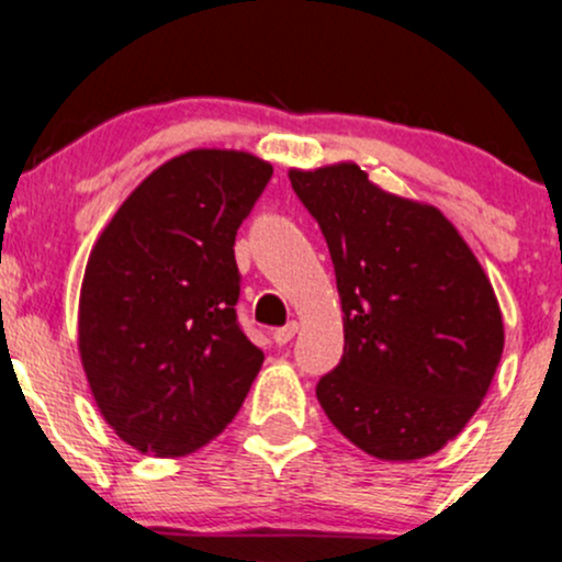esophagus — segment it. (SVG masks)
I'll return each instance as SVG.
<instances>
[{"label":"esophagus","instance_id":"1","mask_svg":"<svg viewBox=\"0 0 562 562\" xmlns=\"http://www.w3.org/2000/svg\"><path fill=\"white\" fill-rule=\"evenodd\" d=\"M299 333V322H288L285 327H280V330H274V344L277 346H285V344H290V340H293V335Z\"/></svg>","mask_w":562,"mask_h":562}]
</instances>
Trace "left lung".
<instances>
[{
    "instance_id": "1",
    "label": "left lung",
    "mask_w": 562,
    "mask_h": 562,
    "mask_svg": "<svg viewBox=\"0 0 562 562\" xmlns=\"http://www.w3.org/2000/svg\"><path fill=\"white\" fill-rule=\"evenodd\" d=\"M288 177L325 235L344 308V359L317 383L322 409L378 460L436 454L502 359L492 282L441 211L380 190L351 160Z\"/></svg>"
}]
</instances>
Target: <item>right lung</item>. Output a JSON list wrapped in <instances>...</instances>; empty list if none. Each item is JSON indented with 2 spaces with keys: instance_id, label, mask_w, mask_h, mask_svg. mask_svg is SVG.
<instances>
[{
  "instance_id": "right-lung-1",
  "label": "right lung",
  "mask_w": 562,
  "mask_h": 562,
  "mask_svg": "<svg viewBox=\"0 0 562 562\" xmlns=\"http://www.w3.org/2000/svg\"><path fill=\"white\" fill-rule=\"evenodd\" d=\"M272 179L243 150L166 160L89 254L79 353L97 409L142 454L184 457L237 415L263 353L235 314V235Z\"/></svg>"
}]
</instances>
